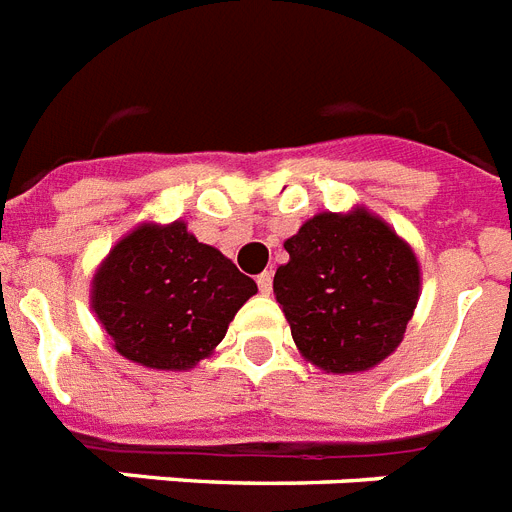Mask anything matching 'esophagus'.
<instances>
[{
  "instance_id": "1",
  "label": "esophagus",
  "mask_w": 512,
  "mask_h": 512,
  "mask_svg": "<svg viewBox=\"0 0 512 512\" xmlns=\"http://www.w3.org/2000/svg\"><path fill=\"white\" fill-rule=\"evenodd\" d=\"M256 282H259V290L264 293V296L272 293V272H261V275L256 277Z\"/></svg>"
}]
</instances>
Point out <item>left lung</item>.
I'll list each match as a JSON object with an SVG mask.
<instances>
[{"mask_svg":"<svg viewBox=\"0 0 512 512\" xmlns=\"http://www.w3.org/2000/svg\"><path fill=\"white\" fill-rule=\"evenodd\" d=\"M285 251L272 288L306 362L351 375L394 354L418 306L420 264L391 224L365 206L322 211Z\"/></svg>","mask_w":512,"mask_h":512,"instance_id":"obj_1","label":"left lung"}]
</instances>
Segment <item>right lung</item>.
<instances>
[{"instance_id": "right-lung-1", "label": "right lung", "mask_w": 512, "mask_h": 512, "mask_svg": "<svg viewBox=\"0 0 512 512\" xmlns=\"http://www.w3.org/2000/svg\"><path fill=\"white\" fill-rule=\"evenodd\" d=\"M256 282L182 219L142 222L94 269L89 306L113 349L147 370H190L214 354Z\"/></svg>"}]
</instances>
